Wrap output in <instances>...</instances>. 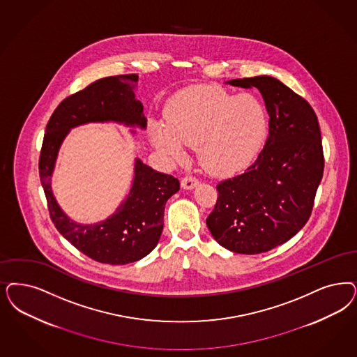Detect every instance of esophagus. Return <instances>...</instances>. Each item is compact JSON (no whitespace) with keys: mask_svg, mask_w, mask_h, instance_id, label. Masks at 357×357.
<instances>
[{"mask_svg":"<svg viewBox=\"0 0 357 357\" xmlns=\"http://www.w3.org/2000/svg\"><path fill=\"white\" fill-rule=\"evenodd\" d=\"M197 183L199 182H197V178L192 176V175H185V178L182 179V182H181V185L185 190H192V188L197 187Z\"/></svg>","mask_w":357,"mask_h":357,"instance_id":"34e87169","label":"esophagus"}]
</instances>
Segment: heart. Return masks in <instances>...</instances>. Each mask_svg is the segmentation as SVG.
Instances as JSON below:
<instances>
[{
	"label": "heart",
	"instance_id": "1",
	"mask_svg": "<svg viewBox=\"0 0 357 357\" xmlns=\"http://www.w3.org/2000/svg\"><path fill=\"white\" fill-rule=\"evenodd\" d=\"M165 123L151 126V139L165 154L182 160L185 145L195 146L204 170L228 174L257 153L266 133V112L255 95L197 86L172 98Z\"/></svg>",
	"mask_w": 357,
	"mask_h": 357
}]
</instances>
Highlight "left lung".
Masks as SVG:
<instances>
[{
    "label": "left lung",
    "mask_w": 357,
    "mask_h": 357,
    "mask_svg": "<svg viewBox=\"0 0 357 357\" xmlns=\"http://www.w3.org/2000/svg\"><path fill=\"white\" fill-rule=\"evenodd\" d=\"M228 83L259 89L271 117L269 137L245 172L216 185L207 227L225 249L259 255L290 240L311 216L324 169L319 123L307 101L275 77Z\"/></svg>",
    "instance_id": "left-lung-1"
}]
</instances>
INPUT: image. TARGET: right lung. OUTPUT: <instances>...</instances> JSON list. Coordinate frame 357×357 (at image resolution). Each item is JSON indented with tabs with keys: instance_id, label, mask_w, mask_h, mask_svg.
Instances as JSON below:
<instances>
[{
	"instance_id": "add662e5",
	"label": "right lung",
	"mask_w": 357,
	"mask_h": 357,
	"mask_svg": "<svg viewBox=\"0 0 357 357\" xmlns=\"http://www.w3.org/2000/svg\"><path fill=\"white\" fill-rule=\"evenodd\" d=\"M137 82L135 74L108 76L64 98L50 117L39 155V178L54 225L89 259L109 265L135 262L157 246L166 202L179 191V181L135 158V179L128 197L107 220L83 225L71 220L56 203L51 175L63 139L75 126L114 121L146 128L144 107L135 98Z\"/></svg>"
}]
</instances>
